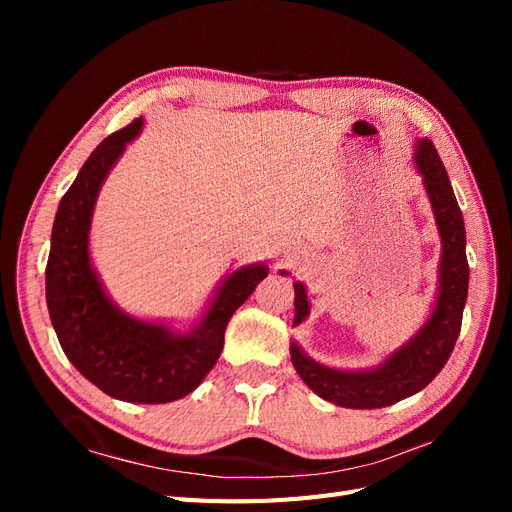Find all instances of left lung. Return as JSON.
I'll return each mask as SVG.
<instances>
[{
    "mask_svg": "<svg viewBox=\"0 0 512 512\" xmlns=\"http://www.w3.org/2000/svg\"><path fill=\"white\" fill-rule=\"evenodd\" d=\"M414 162L418 173L423 175L442 237L438 301L425 327L376 369L339 371L324 367L305 356L297 344H290L292 365L301 380L316 395L335 406L354 410L386 408L423 391L446 365L461 331L470 277L463 215L446 168L436 147L427 138L418 141ZM294 312H297L294 316V327H297L309 314L307 292L301 282H294Z\"/></svg>",
    "mask_w": 512,
    "mask_h": 512,
    "instance_id": "obj_1",
    "label": "left lung"
}]
</instances>
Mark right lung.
I'll return each instance as SVG.
<instances>
[{
	"label": "right lung",
	"mask_w": 512,
	"mask_h": 512,
	"mask_svg": "<svg viewBox=\"0 0 512 512\" xmlns=\"http://www.w3.org/2000/svg\"><path fill=\"white\" fill-rule=\"evenodd\" d=\"M141 126L134 119L106 136L61 198L46 262V305L70 363L100 391L130 404H168L192 393L218 363L230 316L269 271L252 265L232 273L185 335L130 318L111 303L89 262L91 213L108 170Z\"/></svg>",
	"instance_id": "add662e5"
}]
</instances>
